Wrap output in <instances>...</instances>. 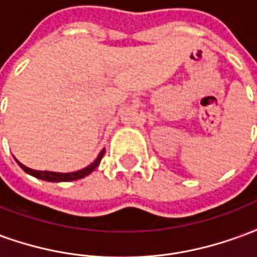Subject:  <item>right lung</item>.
<instances>
[{
    "label": "right lung",
    "instance_id": "obj_1",
    "mask_svg": "<svg viewBox=\"0 0 257 257\" xmlns=\"http://www.w3.org/2000/svg\"><path fill=\"white\" fill-rule=\"evenodd\" d=\"M104 156V150L101 151L99 157L96 158L95 162H92L89 167L84 168V169H81V171H77V172H71V173H58V172H49V171H34V169H30V168L25 167L23 164H19V167L25 171L26 173H29L31 176H34L37 179H42V180H47V182H71V180H77V179H81L86 176V175H89L93 169L97 168V165L100 164L101 158Z\"/></svg>",
    "mask_w": 257,
    "mask_h": 257
}]
</instances>
